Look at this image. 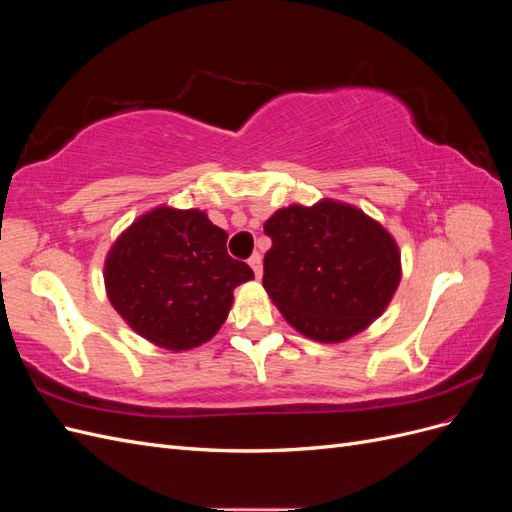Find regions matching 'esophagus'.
<instances>
[{
  "label": "esophagus",
  "mask_w": 512,
  "mask_h": 512,
  "mask_svg": "<svg viewBox=\"0 0 512 512\" xmlns=\"http://www.w3.org/2000/svg\"><path fill=\"white\" fill-rule=\"evenodd\" d=\"M247 262H250V267H252V271L256 275V280H260V277H262V258H260V254H254Z\"/></svg>",
  "instance_id": "1"
}]
</instances>
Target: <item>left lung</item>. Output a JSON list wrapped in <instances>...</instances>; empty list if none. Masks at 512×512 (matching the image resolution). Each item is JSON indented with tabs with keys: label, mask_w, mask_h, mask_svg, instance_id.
<instances>
[{
	"label": "left lung",
	"mask_w": 512,
	"mask_h": 512,
	"mask_svg": "<svg viewBox=\"0 0 512 512\" xmlns=\"http://www.w3.org/2000/svg\"><path fill=\"white\" fill-rule=\"evenodd\" d=\"M262 286L286 322L320 344H339L384 314L401 282L397 241L359 207L322 198L277 209Z\"/></svg>",
	"instance_id": "obj_1"
}]
</instances>
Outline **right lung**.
Instances as JSON below:
<instances>
[{
  "label": "right lung",
  "mask_w": 512,
  "mask_h": 512,
  "mask_svg": "<svg viewBox=\"0 0 512 512\" xmlns=\"http://www.w3.org/2000/svg\"><path fill=\"white\" fill-rule=\"evenodd\" d=\"M226 230L205 211L160 205L121 232L104 260L115 312L149 344L183 352L207 344L254 271L230 258Z\"/></svg>",
  "instance_id": "obj_1"
}]
</instances>
